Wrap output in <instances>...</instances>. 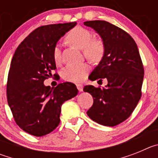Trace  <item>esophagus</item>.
I'll use <instances>...</instances> for the list:
<instances>
[{"label":"esophagus","mask_w":158,"mask_h":158,"mask_svg":"<svg viewBox=\"0 0 158 158\" xmlns=\"http://www.w3.org/2000/svg\"><path fill=\"white\" fill-rule=\"evenodd\" d=\"M77 88L78 91L79 92L83 91V85H81V84H77Z\"/></svg>","instance_id":"obj_1"}]
</instances>
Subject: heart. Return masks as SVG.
<instances>
[{
	"label": "heart",
	"instance_id": "1",
	"mask_svg": "<svg viewBox=\"0 0 158 158\" xmlns=\"http://www.w3.org/2000/svg\"><path fill=\"white\" fill-rule=\"evenodd\" d=\"M67 43L83 50L84 55L88 59L97 62L104 56V46L103 42L99 40H93V34L87 29L81 27L73 28L65 38ZM54 61L58 63L62 60V53L59 46L54 47L53 51ZM90 70V66L87 63L77 65H68L62 71V77L65 81L71 82H81L86 77Z\"/></svg>",
	"mask_w": 158,
	"mask_h": 158
}]
</instances>
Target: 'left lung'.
<instances>
[{
	"instance_id": "8db88e82",
	"label": "left lung",
	"mask_w": 158,
	"mask_h": 158,
	"mask_svg": "<svg viewBox=\"0 0 158 158\" xmlns=\"http://www.w3.org/2000/svg\"><path fill=\"white\" fill-rule=\"evenodd\" d=\"M84 24L98 33L104 46V56L89 79L107 81L103 89L84 87L93 98L87 115L99 124L116 126L131 115L142 96L144 68L139 49L128 33L108 22L93 20Z\"/></svg>"
}]
</instances>
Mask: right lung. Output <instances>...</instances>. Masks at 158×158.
<instances>
[{"label": "right lung", "instance_id": "right-lung-1", "mask_svg": "<svg viewBox=\"0 0 158 158\" xmlns=\"http://www.w3.org/2000/svg\"><path fill=\"white\" fill-rule=\"evenodd\" d=\"M76 25L73 22L38 27L15 51L8 72L7 99L16 124L30 135L41 137L54 131L60 123L62 104L77 95L76 85L70 82L54 89L43 84L56 69L54 47Z\"/></svg>", "mask_w": 158, "mask_h": 158}]
</instances>
